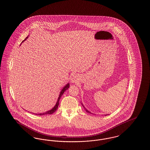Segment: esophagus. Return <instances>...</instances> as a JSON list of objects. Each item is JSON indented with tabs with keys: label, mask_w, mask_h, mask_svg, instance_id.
Returning <instances> with one entry per match:
<instances>
[{
	"label": "esophagus",
	"mask_w": 150,
	"mask_h": 150,
	"mask_svg": "<svg viewBox=\"0 0 150 150\" xmlns=\"http://www.w3.org/2000/svg\"><path fill=\"white\" fill-rule=\"evenodd\" d=\"M71 81L72 83H74V82L76 81V78H75L74 76H73V77L72 78Z\"/></svg>",
	"instance_id": "34e87169"
}]
</instances>
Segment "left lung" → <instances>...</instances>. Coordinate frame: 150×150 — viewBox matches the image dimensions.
I'll list each match as a JSON object with an SVG mask.
<instances>
[{"label": "left lung", "instance_id": "1", "mask_svg": "<svg viewBox=\"0 0 150 150\" xmlns=\"http://www.w3.org/2000/svg\"><path fill=\"white\" fill-rule=\"evenodd\" d=\"M83 107H84V108H85V110H86V112H88V113H89V114H92V113H91V112H89V111H88V110H86V108H85V107H84V106H83Z\"/></svg>", "mask_w": 150, "mask_h": 150}]
</instances>
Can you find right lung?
I'll use <instances>...</instances> for the list:
<instances>
[{
    "mask_svg": "<svg viewBox=\"0 0 150 150\" xmlns=\"http://www.w3.org/2000/svg\"><path fill=\"white\" fill-rule=\"evenodd\" d=\"M27 38H28V36H27V37L25 38V39H24V40L22 42V43L25 40H26L27 39ZM69 86H70V84H69V83H68L67 84H66V85L64 86V87L63 88V89H62V91H61V92L59 93V97H58V100H57V103H56V105L54 106V107H53V108H52V110H50L48 111H47V112H45L40 113V114H35V115H44L52 114L54 113V112L57 110V108H58V105H59V100H60L61 96H62V94H64V92L69 88Z\"/></svg>",
    "mask_w": 150,
    "mask_h": 150,
    "instance_id": "right-lung-1",
    "label": "right lung"
}]
</instances>
